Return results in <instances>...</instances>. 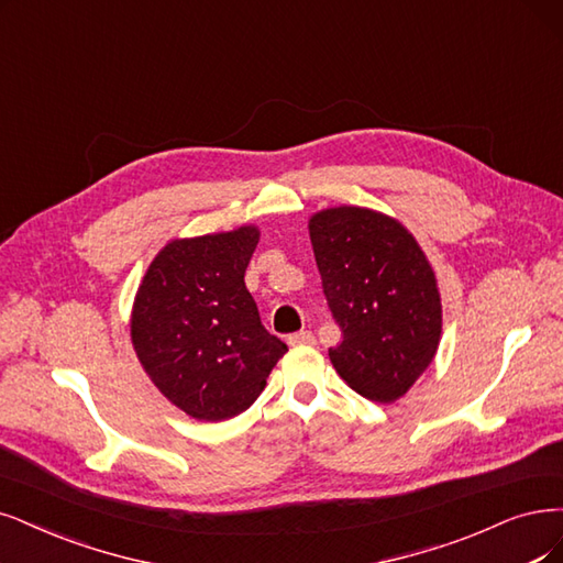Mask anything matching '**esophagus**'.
<instances>
[{
  "label": "esophagus",
  "instance_id": "1",
  "mask_svg": "<svg viewBox=\"0 0 563 563\" xmlns=\"http://www.w3.org/2000/svg\"><path fill=\"white\" fill-rule=\"evenodd\" d=\"M287 343L289 345H313L316 336H313V331H299V334L287 336Z\"/></svg>",
  "mask_w": 563,
  "mask_h": 563
}]
</instances>
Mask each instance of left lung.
Here are the masks:
<instances>
[{
  "instance_id": "8db88e82",
  "label": "left lung",
  "mask_w": 563,
  "mask_h": 563,
  "mask_svg": "<svg viewBox=\"0 0 563 563\" xmlns=\"http://www.w3.org/2000/svg\"><path fill=\"white\" fill-rule=\"evenodd\" d=\"M308 232L343 334L329 347L331 364L362 397L401 399L441 343V295L427 255L399 220L360 206L316 213Z\"/></svg>"
}]
</instances>
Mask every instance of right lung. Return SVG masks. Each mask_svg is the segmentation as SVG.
Segmentation results:
<instances>
[{
	"label": "right lung",
	"mask_w": 563,
	"mask_h": 563,
	"mask_svg": "<svg viewBox=\"0 0 563 563\" xmlns=\"http://www.w3.org/2000/svg\"><path fill=\"white\" fill-rule=\"evenodd\" d=\"M260 229L174 239L139 285L132 343L141 366L176 408L220 422L247 410L287 345L268 334L245 287Z\"/></svg>",
	"instance_id": "right-lung-1"
}]
</instances>
